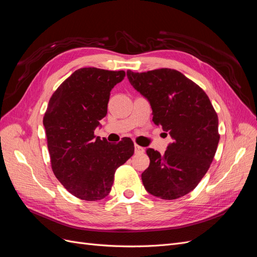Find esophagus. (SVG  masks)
<instances>
[{
	"label": "esophagus",
	"mask_w": 257,
	"mask_h": 257,
	"mask_svg": "<svg viewBox=\"0 0 257 257\" xmlns=\"http://www.w3.org/2000/svg\"><path fill=\"white\" fill-rule=\"evenodd\" d=\"M134 148H135V153H143L145 151L144 148L141 147V146H138V145H135Z\"/></svg>",
	"instance_id": "obj_1"
}]
</instances>
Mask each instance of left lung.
<instances>
[{
  "instance_id": "obj_1",
  "label": "left lung",
  "mask_w": 257,
  "mask_h": 257,
  "mask_svg": "<svg viewBox=\"0 0 257 257\" xmlns=\"http://www.w3.org/2000/svg\"><path fill=\"white\" fill-rule=\"evenodd\" d=\"M130 83L148 99L153 122L173 143L164 154L148 149L150 165L142 174L145 189L162 199H177L196 188L220 141L219 120L204 90L170 68L126 72Z\"/></svg>"
}]
</instances>
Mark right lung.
Returning a JSON list of instances; mask_svg holds the SVG:
<instances>
[{
    "instance_id": "right-lung-1",
    "label": "right lung",
    "mask_w": 257,
    "mask_h": 257,
    "mask_svg": "<svg viewBox=\"0 0 257 257\" xmlns=\"http://www.w3.org/2000/svg\"><path fill=\"white\" fill-rule=\"evenodd\" d=\"M125 72L84 67L53 93L44 116L54 176L74 196L99 200L109 194L115 169L134 154L130 138L109 144L94 136L107 114L110 91Z\"/></svg>"
}]
</instances>
